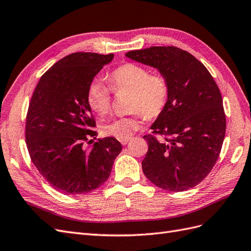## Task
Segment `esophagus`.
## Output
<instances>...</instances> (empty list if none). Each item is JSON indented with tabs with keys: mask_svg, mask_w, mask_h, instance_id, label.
I'll return each mask as SVG.
<instances>
[{
	"mask_svg": "<svg viewBox=\"0 0 251 251\" xmlns=\"http://www.w3.org/2000/svg\"><path fill=\"white\" fill-rule=\"evenodd\" d=\"M120 142H121V144H123V146H126V144H127V142H128V139H124V140H120Z\"/></svg>",
	"mask_w": 251,
	"mask_h": 251,
	"instance_id": "34e87169",
	"label": "esophagus"
}]
</instances>
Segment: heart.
<instances>
[{
	"label": "heart",
	"instance_id": "heart-1",
	"mask_svg": "<svg viewBox=\"0 0 251 251\" xmlns=\"http://www.w3.org/2000/svg\"><path fill=\"white\" fill-rule=\"evenodd\" d=\"M109 80L114 92L131 91L130 111L134 112L130 116L114 118L102 125V132L111 137L128 139L138 131L141 118H157L168 104V79L161 73H151L146 66L126 63L111 72ZM112 89L100 78L91 81L87 91L91 110L100 116L109 113L113 105Z\"/></svg>",
	"mask_w": 251,
	"mask_h": 251
}]
</instances>
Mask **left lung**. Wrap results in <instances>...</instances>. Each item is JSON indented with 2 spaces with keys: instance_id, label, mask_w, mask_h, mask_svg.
I'll return each instance as SVG.
<instances>
[{
  "instance_id": "left-lung-1",
  "label": "left lung",
  "mask_w": 251,
  "mask_h": 251,
  "mask_svg": "<svg viewBox=\"0 0 251 251\" xmlns=\"http://www.w3.org/2000/svg\"><path fill=\"white\" fill-rule=\"evenodd\" d=\"M126 56L156 68L170 87L168 104L151 126L153 135L143 136L149 144L144 175L165 191L195 187L214 168L225 137V112L216 81L200 60L178 47H150Z\"/></svg>"
}]
</instances>
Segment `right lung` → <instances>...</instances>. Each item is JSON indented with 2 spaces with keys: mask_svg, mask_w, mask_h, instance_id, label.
Returning <instances> with one entry per match:
<instances>
[{
  "mask_svg": "<svg viewBox=\"0 0 251 251\" xmlns=\"http://www.w3.org/2000/svg\"><path fill=\"white\" fill-rule=\"evenodd\" d=\"M114 54L75 52L45 72L35 87L26 117L25 137L37 171L56 191L83 195L108 180L120 142L97 134L87 101L89 83Z\"/></svg>",
  "mask_w": 251,
  "mask_h": 251,
  "instance_id": "1",
  "label": "right lung"
}]
</instances>
